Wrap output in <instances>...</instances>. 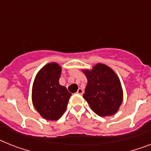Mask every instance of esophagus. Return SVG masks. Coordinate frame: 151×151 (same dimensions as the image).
Returning <instances> with one entry per match:
<instances>
[{"mask_svg": "<svg viewBox=\"0 0 151 151\" xmlns=\"http://www.w3.org/2000/svg\"><path fill=\"white\" fill-rule=\"evenodd\" d=\"M77 93H78V94H83V89H81V88H79V89L78 90V91H77Z\"/></svg>", "mask_w": 151, "mask_h": 151, "instance_id": "obj_1", "label": "esophagus"}]
</instances>
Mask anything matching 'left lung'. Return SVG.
I'll list each match as a JSON object with an SVG mask.
<instances>
[{
    "label": "left lung",
    "mask_w": 151,
    "mask_h": 151,
    "mask_svg": "<svg viewBox=\"0 0 151 151\" xmlns=\"http://www.w3.org/2000/svg\"><path fill=\"white\" fill-rule=\"evenodd\" d=\"M87 85L83 97L98 116H111L118 111L123 101L121 82L116 73L104 64H98L84 70Z\"/></svg>",
    "instance_id": "8db88e82"
}]
</instances>
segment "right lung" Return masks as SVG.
I'll return each instance as SVG.
<instances>
[{
  "label": "right lung",
  "instance_id": "right-lung-1",
  "mask_svg": "<svg viewBox=\"0 0 151 151\" xmlns=\"http://www.w3.org/2000/svg\"><path fill=\"white\" fill-rule=\"evenodd\" d=\"M61 68L50 63L40 70L32 88V100L35 109L46 120L57 121L65 111L71 93L60 85Z\"/></svg>",
  "mask_w": 151,
  "mask_h": 151
}]
</instances>
